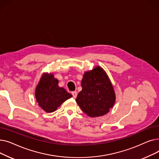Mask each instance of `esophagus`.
<instances>
[{
	"mask_svg": "<svg viewBox=\"0 0 159 159\" xmlns=\"http://www.w3.org/2000/svg\"><path fill=\"white\" fill-rule=\"evenodd\" d=\"M71 93H72L73 97L74 98H76L77 97V91H72Z\"/></svg>",
	"mask_w": 159,
	"mask_h": 159,
	"instance_id": "34e87169",
	"label": "esophagus"
}]
</instances>
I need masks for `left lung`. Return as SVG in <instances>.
I'll list each match as a JSON object with an SVG mask.
<instances>
[{
    "instance_id": "left-lung-1",
    "label": "left lung",
    "mask_w": 159,
    "mask_h": 159,
    "mask_svg": "<svg viewBox=\"0 0 159 159\" xmlns=\"http://www.w3.org/2000/svg\"><path fill=\"white\" fill-rule=\"evenodd\" d=\"M81 86L82 91L75 101L90 117L103 116L113 107L116 101L115 90L109 77L101 66L85 71Z\"/></svg>"
}]
</instances>
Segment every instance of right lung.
Segmentation results:
<instances>
[{
  "mask_svg": "<svg viewBox=\"0 0 159 159\" xmlns=\"http://www.w3.org/2000/svg\"><path fill=\"white\" fill-rule=\"evenodd\" d=\"M58 80L54 77L53 73H44L36 86V101L47 113L56 111L67 99L73 97L64 88L58 86Z\"/></svg>",
  "mask_w": 159,
  "mask_h": 159,
  "instance_id": "obj_1",
  "label": "right lung"
}]
</instances>
